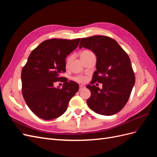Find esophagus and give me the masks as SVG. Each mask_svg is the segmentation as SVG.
Masks as SVG:
<instances>
[{
  "instance_id": "34e87169",
  "label": "esophagus",
  "mask_w": 157,
  "mask_h": 157,
  "mask_svg": "<svg viewBox=\"0 0 157 157\" xmlns=\"http://www.w3.org/2000/svg\"><path fill=\"white\" fill-rule=\"evenodd\" d=\"M84 88H85L84 85L81 84V85H80V86H79V90H83Z\"/></svg>"
}]
</instances>
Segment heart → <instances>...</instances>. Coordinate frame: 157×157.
Wrapping results in <instances>:
<instances>
[{
  "instance_id": "b5f03b06",
  "label": "heart",
  "mask_w": 157,
  "mask_h": 157,
  "mask_svg": "<svg viewBox=\"0 0 157 157\" xmlns=\"http://www.w3.org/2000/svg\"><path fill=\"white\" fill-rule=\"evenodd\" d=\"M92 54H93V53L90 50H83L80 53V58L82 59L86 58V57H87L88 56ZM71 56L67 57V59H66V61H65V66H66V67H67V66L69 65L70 61H71ZM74 79H75V80H76V81L79 82H84L86 81V78H85L84 77H82V76H77V77H75L74 78Z\"/></svg>"
}]
</instances>
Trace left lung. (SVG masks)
<instances>
[{
  "label": "left lung",
  "mask_w": 157,
  "mask_h": 157,
  "mask_svg": "<svg viewBox=\"0 0 157 157\" xmlns=\"http://www.w3.org/2000/svg\"><path fill=\"white\" fill-rule=\"evenodd\" d=\"M82 47L91 50L97 58L92 85L86 86L91 92L88 105L99 115H115L125 106L135 84L129 56L115 40L106 36L82 38ZM96 82L103 84L101 89L93 85Z\"/></svg>",
  "instance_id": "8db88e82"
}]
</instances>
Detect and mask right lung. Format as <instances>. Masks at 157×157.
Returning a JSON list of instances; mask_svg holds the SVG:
<instances>
[{
	"label": "right lung",
	"instance_id": "obj_1",
	"mask_svg": "<svg viewBox=\"0 0 157 157\" xmlns=\"http://www.w3.org/2000/svg\"><path fill=\"white\" fill-rule=\"evenodd\" d=\"M80 39H52L33 50L21 71L22 94L35 115L52 120L66 111L70 99L78 91V84L60 75L65 72V58L77 48ZM64 82L61 89L56 82Z\"/></svg>",
	"mask_w": 157,
	"mask_h": 157
}]
</instances>
